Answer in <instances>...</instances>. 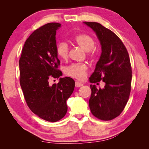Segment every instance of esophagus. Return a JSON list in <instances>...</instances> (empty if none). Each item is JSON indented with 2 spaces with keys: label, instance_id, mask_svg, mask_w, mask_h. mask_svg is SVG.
Returning <instances> with one entry per match:
<instances>
[{
  "label": "esophagus",
  "instance_id": "1",
  "mask_svg": "<svg viewBox=\"0 0 149 149\" xmlns=\"http://www.w3.org/2000/svg\"><path fill=\"white\" fill-rule=\"evenodd\" d=\"M83 86V84H81V83L78 81H75V87H79Z\"/></svg>",
  "mask_w": 149,
  "mask_h": 149
}]
</instances>
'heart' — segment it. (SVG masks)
Returning a JSON list of instances; mask_svg holds the SVG:
<instances>
[{"label":"heart","instance_id":"b5f03b06","mask_svg":"<svg viewBox=\"0 0 149 149\" xmlns=\"http://www.w3.org/2000/svg\"><path fill=\"white\" fill-rule=\"evenodd\" d=\"M74 42L87 52V56L95 58L98 55V50L94 47L95 41L91 35L87 33H79L74 39ZM56 53L60 59L66 60L68 58L69 46L65 41H60L56 45ZM87 65L84 63H74L66 66L64 69L65 74L78 80L85 79L87 74Z\"/></svg>","mask_w":149,"mask_h":149}]
</instances>
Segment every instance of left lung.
I'll return each mask as SVG.
<instances>
[{
    "label": "left lung",
    "mask_w": 149,
    "mask_h": 149,
    "mask_svg": "<svg viewBox=\"0 0 149 149\" xmlns=\"http://www.w3.org/2000/svg\"><path fill=\"white\" fill-rule=\"evenodd\" d=\"M97 34L102 53L95 72L89 78L92 84L105 83L104 89L91 85L89 105L92 114L108 121L120 116L129 99L132 70L129 54L121 39L111 30L97 22H85Z\"/></svg>",
    "instance_id": "1"
}]
</instances>
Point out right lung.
Wrapping results in <instances>:
<instances>
[{
    "label": "right lung",
    "mask_w": 149,
    "mask_h": 149,
    "mask_svg": "<svg viewBox=\"0 0 149 149\" xmlns=\"http://www.w3.org/2000/svg\"><path fill=\"white\" fill-rule=\"evenodd\" d=\"M61 24L49 23L32 33L25 42L19 60V83L27 106L35 114L48 122L64 118L66 100L74 91V80L60 78L49 84L50 78L62 75L56 53V33Z\"/></svg>",
    "instance_id": "1"
}]
</instances>
